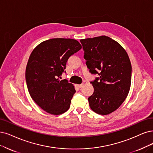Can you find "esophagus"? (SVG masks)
Returning <instances> with one entry per match:
<instances>
[{
  "label": "esophagus",
  "mask_w": 153,
  "mask_h": 153,
  "mask_svg": "<svg viewBox=\"0 0 153 153\" xmlns=\"http://www.w3.org/2000/svg\"><path fill=\"white\" fill-rule=\"evenodd\" d=\"M76 86L77 88H81L82 86V84H76Z\"/></svg>",
  "instance_id": "obj_1"
}]
</instances>
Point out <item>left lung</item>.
Masks as SVG:
<instances>
[{"label":"left lung","instance_id":"left-lung-1","mask_svg":"<svg viewBox=\"0 0 153 153\" xmlns=\"http://www.w3.org/2000/svg\"><path fill=\"white\" fill-rule=\"evenodd\" d=\"M86 64L93 74V94L88 98L91 110L108 115L119 108L128 94L132 66L128 54L121 45L108 36H101L80 40Z\"/></svg>","mask_w":153,"mask_h":153}]
</instances>
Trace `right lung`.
<instances>
[{
    "label": "right lung",
    "instance_id": "right-lung-1",
    "mask_svg": "<svg viewBox=\"0 0 153 153\" xmlns=\"http://www.w3.org/2000/svg\"><path fill=\"white\" fill-rule=\"evenodd\" d=\"M81 47L76 39L52 38L39 43L30 56L25 75L28 91L48 114L60 115L69 108L76 90L67 79L59 78L67 60Z\"/></svg>",
    "mask_w": 153,
    "mask_h": 153
}]
</instances>
